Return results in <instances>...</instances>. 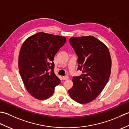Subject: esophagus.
Listing matches in <instances>:
<instances>
[{
  "mask_svg": "<svg viewBox=\"0 0 129 129\" xmlns=\"http://www.w3.org/2000/svg\"><path fill=\"white\" fill-rule=\"evenodd\" d=\"M68 78H68V76H62V79H63V80H68Z\"/></svg>",
  "mask_w": 129,
  "mask_h": 129,
  "instance_id": "34e87169",
  "label": "esophagus"
}]
</instances>
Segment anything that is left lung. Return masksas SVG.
Wrapping results in <instances>:
<instances>
[{"instance_id":"obj_1","label":"left lung","mask_w":129,"mask_h":129,"mask_svg":"<svg viewBox=\"0 0 129 129\" xmlns=\"http://www.w3.org/2000/svg\"><path fill=\"white\" fill-rule=\"evenodd\" d=\"M69 43L78 56V70L83 74L73 76V86L68 92L76 102L89 103L100 94L109 80L110 54L107 46L92 36L73 37Z\"/></svg>"}]
</instances>
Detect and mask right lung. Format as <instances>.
Instances as JSON below:
<instances>
[{"instance_id":"obj_1","label":"right lung","mask_w":129,"mask_h":129,"mask_svg":"<svg viewBox=\"0 0 129 129\" xmlns=\"http://www.w3.org/2000/svg\"><path fill=\"white\" fill-rule=\"evenodd\" d=\"M66 38L39 32L26 39L18 59L20 75L26 89L34 98L45 100L53 95L60 80L54 73V56Z\"/></svg>"}]
</instances>
